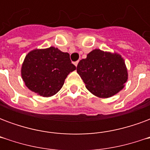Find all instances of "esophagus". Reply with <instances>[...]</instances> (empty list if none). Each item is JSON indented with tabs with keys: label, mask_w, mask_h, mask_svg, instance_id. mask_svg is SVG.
<instances>
[{
	"label": "esophagus",
	"mask_w": 150,
	"mask_h": 150,
	"mask_svg": "<svg viewBox=\"0 0 150 150\" xmlns=\"http://www.w3.org/2000/svg\"><path fill=\"white\" fill-rule=\"evenodd\" d=\"M78 63H79V61H76V62H74V64H75V67H77V65H78Z\"/></svg>",
	"instance_id": "1"
}]
</instances>
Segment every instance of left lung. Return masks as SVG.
I'll return each mask as SVG.
<instances>
[{
    "label": "left lung",
    "instance_id": "1",
    "mask_svg": "<svg viewBox=\"0 0 150 150\" xmlns=\"http://www.w3.org/2000/svg\"><path fill=\"white\" fill-rule=\"evenodd\" d=\"M77 72L88 91L100 98H108L119 92L128 79L121 56L98 49L79 61Z\"/></svg>",
    "mask_w": 150,
    "mask_h": 150
}]
</instances>
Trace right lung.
<instances>
[{
    "label": "right lung",
    "mask_w": 150,
    "mask_h": 150,
    "mask_svg": "<svg viewBox=\"0 0 150 150\" xmlns=\"http://www.w3.org/2000/svg\"><path fill=\"white\" fill-rule=\"evenodd\" d=\"M75 69L68 53L51 46L29 53L21 67V76L30 90L48 97L62 88L67 76Z\"/></svg>",
    "instance_id": "obj_1"
}]
</instances>
